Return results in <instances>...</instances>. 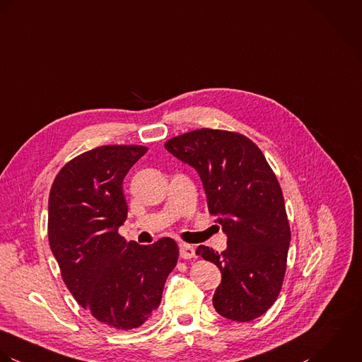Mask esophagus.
<instances>
[{
  "label": "esophagus",
  "mask_w": 362,
  "mask_h": 362,
  "mask_svg": "<svg viewBox=\"0 0 362 362\" xmlns=\"http://www.w3.org/2000/svg\"><path fill=\"white\" fill-rule=\"evenodd\" d=\"M180 249V257L185 259V260H189V259H193L194 257V247L189 243H180L179 246Z\"/></svg>",
  "instance_id": "obj_1"
}]
</instances>
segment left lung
I'll return each instance as SVG.
<instances>
[{
	"label": "left lung",
	"mask_w": 362,
	"mask_h": 362,
	"mask_svg": "<svg viewBox=\"0 0 362 362\" xmlns=\"http://www.w3.org/2000/svg\"><path fill=\"white\" fill-rule=\"evenodd\" d=\"M165 148L199 172L209 211L228 236L221 253L209 246L196 250L222 274L216 310L235 322L262 316L283 287L291 240L276 173L260 148L235 132L200 129L168 140Z\"/></svg>",
	"instance_id": "8db88e82"
}]
</instances>
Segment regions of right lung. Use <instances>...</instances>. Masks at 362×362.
I'll list each match as a JSON object with an SVG mask.
<instances>
[{
  "label": "right lung",
  "instance_id": "1",
  "mask_svg": "<svg viewBox=\"0 0 362 362\" xmlns=\"http://www.w3.org/2000/svg\"><path fill=\"white\" fill-rule=\"evenodd\" d=\"M146 151L144 145L86 151L60 169L49 196V243L63 281L83 309L116 330L152 317L179 257L172 238L141 246L119 233L127 218L123 179Z\"/></svg>",
  "mask_w": 362,
  "mask_h": 362
}]
</instances>
